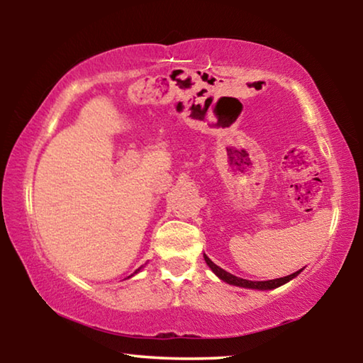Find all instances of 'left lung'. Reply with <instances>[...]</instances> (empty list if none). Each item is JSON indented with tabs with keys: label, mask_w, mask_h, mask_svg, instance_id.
I'll return each mask as SVG.
<instances>
[{
	"label": "left lung",
	"mask_w": 363,
	"mask_h": 363,
	"mask_svg": "<svg viewBox=\"0 0 363 363\" xmlns=\"http://www.w3.org/2000/svg\"><path fill=\"white\" fill-rule=\"evenodd\" d=\"M205 261L208 266L211 267V270L214 274L218 275V277L220 280L227 281V284L230 285H235V286H243V288H253V290H272V288H277L280 285L286 284V281H290L291 279L296 277V275L301 272V270H298V272H294L291 275H286V277H281V279H275V280H267V281H251V280H245V279H240V277H235V275H232L229 272H225L224 269H220L219 266H216L210 257L205 256Z\"/></svg>",
	"instance_id": "left-lung-1"
}]
</instances>
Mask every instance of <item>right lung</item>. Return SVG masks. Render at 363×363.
<instances>
[{
    "instance_id": "1",
    "label": "right lung",
    "mask_w": 363,
    "mask_h": 363,
    "mask_svg": "<svg viewBox=\"0 0 363 363\" xmlns=\"http://www.w3.org/2000/svg\"><path fill=\"white\" fill-rule=\"evenodd\" d=\"M139 269H140V267H139ZM139 269H138V270H139ZM138 270H136V272H138ZM136 272H134V274H136Z\"/></svg>"
}]
</instances>
